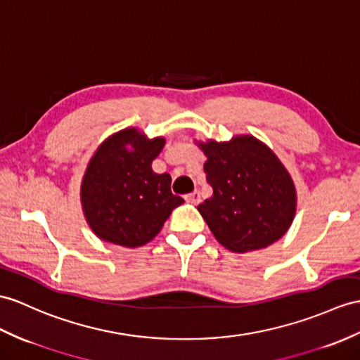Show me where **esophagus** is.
Listing matches in <instances>:
<instances>
[{
	"instance_id": "esophagus-1",
	"label": "esophagus",
	"mask_w": 360,
	"mask_h": 360,
	"mask_svg": "<svg viewBox=\"0 0 360 360\" xmlns=\"http://www.w3.org/2000/svg\"><path fill=\"white\" fill-rule=\"evenodd\" d=\"M185 200H186V201H189V203H192V205H198V203H200V200H201V197H200V192H198V191L191 192V194L185 195Z\"/></svg>"
}]
</instances>
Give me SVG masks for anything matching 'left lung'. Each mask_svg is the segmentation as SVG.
I'll use <instances>...</instances> for the list:
<instances>
[{
    "mask_svg": "<svg viewBox=\"0 0 360 360\" xmlns=\"http://www.w3.org/2000/svg\"><path fill=\"white\" fill-rule=\"evenodd\" d=\"M198 146L207 157L206 180L214 189L198 212L217 241L246 253L281 238L293 221L296 191L275 153L253 136Z\"/></svg>",
    "mask_w": 360,
    "mask_h": 360,
    "instance_id": "8db88e82",
    "label": "left lung"
}]
</instances>
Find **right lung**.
Here are the masks:
<instances>
[{
    "mask_svg": "<svg viewBox=\"0 0 360 360\" xmlns=\"http://www.w3.org/2000/svg\"><path fill=\"white\" fill-rule=\"evenodd\" d=\"M163 145V137L148 140L136 128H127L105 140L91 157L81 201L86 223L101 240L124 248L143 246L185 201L171 192L169 174L151 168Z\"/></svg>",
    "mask_w": 360,
    "mask_h": 360,
    "instance_id": "obj_1",
    "label": "right lung"
}]
</instances>
